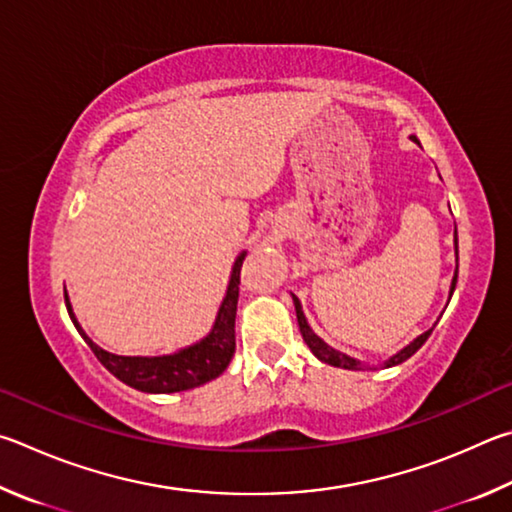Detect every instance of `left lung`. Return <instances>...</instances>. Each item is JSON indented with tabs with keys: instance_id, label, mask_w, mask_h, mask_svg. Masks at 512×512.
I'll list each match as a JSON object with an SVG mask.
<instances>
[{
	"instance_id": "8db88e82",
	"label": "left lung",
	"mask_w": 512,
	"mask_h": 512,
	"mask_svg": "<svg viewBox=\"0 0 512 512\" xmlns=\"http://www.w3.org/2000/svg\"><path fill=\"white\" fill-rule=\"evenodd\" d=\"M454 251H456V258H459V242H456V229H454ZM456 274H459V267L454 270V279H452V285H450V299L454 294V288H456ZM292 301H294V310H297V321H299V328H301V335H303V342L308 344V348L312 351V355L317 357V360H321L324 364H330V366H339V369H348V371H366V369H375V366H369V364H362L360 360H355V357L346 355L342 351H335L333 346H328L324 339H321L319 335H315V330L310 328L306 315H303V308H301V301L294 297L292 294ZM434 330V328H432ZM432 330H427V333L418 335L414 342L407 344L402 351H398L396 355H391L387 362H384L382 366L384 369H389V366H398L405 360H409L411 355H414L420 346H423L427 342V337L432 335Z\"/></svg>"
}]
</instances>
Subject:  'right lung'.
Returning <instances> with one entry per match:
<instances>
[{"instance_id":"obj_1","label":"right lung","mask_w":512,"mask_h":512,"mask_svg":"<svg viewBox=\"0 0 512 512\" xmlns=\"http://www.w3.org/2000/svg\"><path fill=\"white\" fill-rule=\"evenodd\" d=\"M247 251H240L233 261L227 294L215 315L213 328L209 335L202 337L200 342L182 348V351L170 355H157V357H141V355H114L105 351L92 339L87 337L83 326L78 324L71 308L69 294L65 290V303L71 321H74L80 337L85 339L87 346L92 348L107 371L114 378H119L128 387L143 391V393H177L200 387L218 378V375L227 369L233 353H236V308H238V285H240V267L245 261Z\"/></svg>"}]
</instances>
